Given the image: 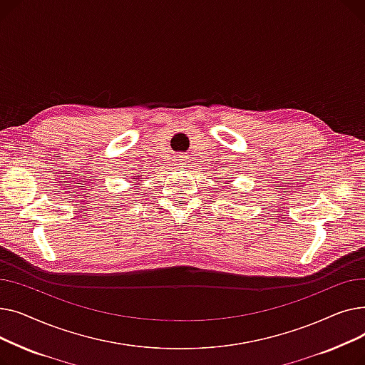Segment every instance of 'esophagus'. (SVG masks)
Masks as SVG:
<instances>
[{"label":"esophagus","instance_id":"1","mask_svg":"<svg viewBox=\"0 0 365 365\" xmlns=\"http://www.w3.org/2000/svg\"><path fill=\"white\" fill-rule=\"evenodd\" d=\"M183 163H185V160H183L182 155H176V157H175V164H176V165H182Z\"/></svg>","mask_w":365,"mask_h":365}]
</instances>
